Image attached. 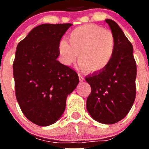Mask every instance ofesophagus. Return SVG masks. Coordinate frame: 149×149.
Returning a JSON list of instances; mask_svg holds the SVG:
<instances>
[{
	"instance_id": "1",
	"label": "esophagus",
	"mask_w": 149,
	"mask_h": 149,
	"mask_svg": "<svg viewBox=\"0 0 149 149\" xmlns=\"http://www.w3.org/2000/svg\"><path fill=\"white\" fill-rule=\"evenodd\" d=\"M79 81H80L81 82V81H84V80H85V79H84V77H82L81 76H80V75H79Z\"/></svg>"
}]
</instances>
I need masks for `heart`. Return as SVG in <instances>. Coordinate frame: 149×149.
Segmentation results:
<instances>
[{
    "instance_id": "obj_1",
    "label": "heart",
    "mask_w": 149,
    "mask_h": 149,
    "mask_svg": "<svg viewBox=\"0 0 149 149\" xmlns=\"http://www.w3.org/2000/svg\"><path fill=\"white\" fill-rule=\"evenodd\" d=\"M58 45L61 61L70 65L78 55L79 68L97 73L108 67L115 52V36L111 31L94 24H87L76 27Z\"/></svg>"
}]
</instances>
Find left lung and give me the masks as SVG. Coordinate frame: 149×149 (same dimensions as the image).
Instances as JSON below:
<instances>
[{
	"mask_svg": "<svg viewBox=\"0 0 149 149\" xmlns=\"http://www.w3.org/2000/svg\"><path fill=\"white\" fill-rule=\"evenodd\" d=\"M105 22L115 36V55L107 68L86 77L91 88L86 109L96 121L114 124L127 115L134 103L137 68L133 45L123 30L112 19Z\"/></svg>",
	"mask_w": 149,
	"mask_h": 149,
	"instance_id": "8db88e82",
	"label": "left lung"
}]
</instances>
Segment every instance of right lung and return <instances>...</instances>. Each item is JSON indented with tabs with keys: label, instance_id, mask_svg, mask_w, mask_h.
Masks as SVG:
<instances>
[{
	"label": "right lung",
	"instance_id": "add662e5",
	"mask_svg": "<svg viewBox=\"0 0 149 149\" xmlns=\"http://www.w3.org/2000/svg\"><path fill=\"white\" fill-rule=\"evenodd\" d=\"M72 24H44L18 44L13 64L16 97L31 123L48 126L64 112L66 99L77 86L74 70L61 63L58 45Z\"/></svg>",
	"mask_w": 149,
	"mask_h": 149
}]
</instances>
